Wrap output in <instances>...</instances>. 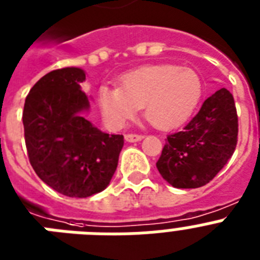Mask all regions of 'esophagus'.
<instances>
[{"instance_id":"1","label":"esophagus","mask_w":260,"mask_h":260,"mask_svg":"<svg viewBox=\"0 0 260 260\" xmlns=\"http://www.w3.org/2000/svg\"><path fill=\"white\" fill-rule=\"evenodd\" d=\"M144 136L143 135H134V134H128L125 135V140L128 143H136V141H140L143 140Z\"/></svg>"}]
</instances>
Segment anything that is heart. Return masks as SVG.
<instances>
[{
	"label": "heart",
	"mask_w": 260,
	"mask_h": 260,
	"mask_svg": "<svg viewBox=\"0 0 260 260\" xmlns=\"http://www.w3.org/2000/svg\"><path fill=\"white\" fill-rule=\"evenodd\" d=\"M202 93L204 82L196 70L156 64L124 74L119 87L100 86L98 104L104 119L116 128L143 107L144 116L152 125L169 129L190 116Z\"/></svg>",
	"instance_id": "obj_1"
}]
</instances>
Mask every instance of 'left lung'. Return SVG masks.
Instances as JSON below:
<instances>
[{
  "label": "left lung",
  "instance_id": "1",
  "mask_svg": "<svg viewBox=\"0 0 260 260\" xmlns=\"http://www.w3.org/2000/svg\"><path fill=\"white\" fill-rule=\"evenodd\" d=\"M237 139L234 98L226 88L218 89L182 129L168 136L156 167L172 186H204L230 160Z\"/></svg>",
  "mask_w": 260,
  "mask_h": 260
}]
</instances>
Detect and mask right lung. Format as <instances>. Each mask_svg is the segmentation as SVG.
Masks as SVG:
<instances>
[{
	"label": "right lung",
	"mask_w": 260,
	"mask_h": 260,
	"mask_svg": "<svg viewBox=\"0 0 260 260\" xmlns=\"http://www.w3.org/2000/svg\"><path fill=\"white\" fill-rule=\"evenodd\" d=\"M84 70L46 74L30 89L22 121L29 160L38 177L67 197L104 190L117 168L123 135L102 132L84 117L89 100L82 91Z\"/></svg>",
	"instance_id": "1"
}]
</instances>
